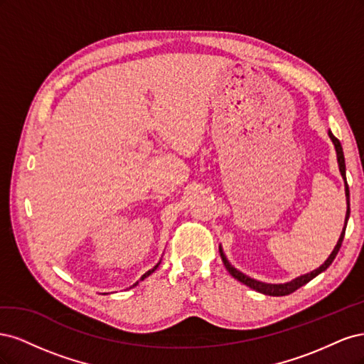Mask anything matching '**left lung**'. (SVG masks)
<instances>
[{
  "mask_svg": "<svg viewBox=\"0 0 364 364\" xmlns=\"http://www.w3.org/2000/svg\"><path fill=\"white\" fill-rule=\"evenodd\" d=\"M328 135H329V138H331L333 144H334V147H336L338 170H340L341 178L345 179V193H346L348 209H346V217H345V228H343V230H341L340 238H338V241H337V245H336L334 250L331 252V255L328 257V259L322 264V266L318 267V269H316V270H313V272H310V273L302 274V277L296 278V279H293V281H290V282H285V284H267V282H261V281H257V279H253V278H249L247 274H245V273H241L240 270H237V269L232 266V264H230V262L228 261L226 255L223 253V249L218 247V249H220V257H222V259H223V264H225L226 270H228L230 274H232V277H234L235 279H238L240 282L246 284L247 287H250V289H253V290H257V291H259V293H262V294H267V296H287V294L296 291L297 289H301L302 285H305L306 282H310L313 278L317 277L318 273L325 272L329 266H331V262L334 261V258L337 257V253H338V250H340V247H341V241H343V237H345L346 223H348L349 213H350V208H349V186H348V182H346V165H345L343 149H341L340 141L331 134V130H328Z\"/></svg>",
  "mask_w": 364,
  "mask_h": 364,
  "instance_id": "8db88e82",
  "label": "left lung"
}]
</instances>
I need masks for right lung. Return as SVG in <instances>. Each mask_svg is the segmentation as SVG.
I'll return each mask as SVG.
<instances>
[{
    "label": "right lung",
    "mask_w": 364,
    "mask_h": 364,
    "mask_svg": "<svg viewBox=\"0 0 364 364\" xmlns=\"http://www.w3.org/2000/svg\"><path fill=\"white\" fill-rule=\"evenodd\" d=\"M159 264H161V261H159V262H158V264H156V266H155V267H153V269H151V270H149V272H146V273H144V274H142V277H141V279H139V281H144V279H146V278H147V277H150V274H151V273H153V272H155V270H156V269H158V266H159ZM136 284H138V282H135V284H134V287H135V285H136Z\"/></svg>",
    "instance_id": "right-lung-1"
}]
</instances>
